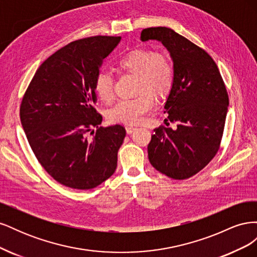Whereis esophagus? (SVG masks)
Instances as JSON below:
<instances>
[{
	"mask_svg": "<svg viewBox=\"0 0 257 257\" xmlns=\"http://www.w3.org/2000/svg\"><path fill=\"white\" fill-rule=\"evenodd\" d=\"M125 130H126V133H127V134H132V133H134V132L136 131V127H135V126L127 125V126L125 127Z\"/></svg>",
	"mask_w": 257,
	"mask_h": 257,
	"instance_id": "esophagus-1",
	"label": "esophagus"
}]
</instances>
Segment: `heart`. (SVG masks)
Masks as SVG:
<instances>
[{
	"mask_svg": "<svg viewBox=\"0 0 257 257\" xmlns=\"http://www.w3.org/2000/svg\"><path fill=\"white\" fill-rule=\"evenodd\" d=\"M118 68L137 76V97L122 99L108 111V120L113 123L138 124L145 114L155 107V98L167 95L175 80L173 62L163 53L149 49H136L119 59ZM94 92L104 103H110L114 96L113 78L107 72H99L94 79Z\"/></svg>",
	"mask_w": 257,
	"mask_h": 257,
	"instance_id": "heart-1",
	"label": "heart"
}]
</instances>
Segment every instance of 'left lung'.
<instances>
[{
  "label": "left lung",
  "mask_w": 257,
  "mask_h": 257,
  "mask_svg": "<svg viewBox=\"0 0 257 257\" xmlns=\"http://www.w3.org/2000/svg\"><path fill=\"white\" fill-rule=\"evenodd\" d=\"M141 40L161 42L175 68L164 112L178 125L154 130L148 158L163 175L183 180L200 172L219 150L229 104L227 91L213 59L174 30L144 29Z\"/></svg>",
  "instance_id": "left-lung-1"
}]
</instances>
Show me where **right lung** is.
<instances>
[{
  "label": "right lung",
  "mask_w": 257,
  "mask_h": 257,
  "mask_svg": "<svg viewBox=\"0 0 257 257\" xmlns=\"http://www.w3.org/2000/svg\"><path fill=\"white\" fill-rule=\"evenodd\" d=\"M120 40L93 36L68 44L38 67L22 98L20 120L36 159L68 188H95L116 168L125 128L99 126L103 118L93 104L99 66Z\"/></svg>",
  "instance_id": "1"
}]
</instances>
